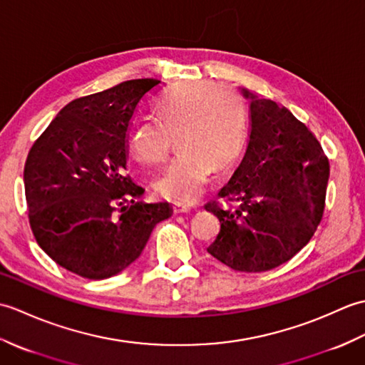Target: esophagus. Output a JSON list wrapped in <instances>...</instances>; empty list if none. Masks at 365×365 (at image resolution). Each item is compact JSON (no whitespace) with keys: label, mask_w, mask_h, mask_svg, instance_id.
<instances>
[{"label":"esophagus","mask_w":365,"mask_h":365,"mask_svg":"<svg viewBox=\"0 0 365 365\" xmlns=\"http://www.w3.org/2000/svg\"><path fill=\"white\" fill-rule=\"evenodd\" d=\"M174 212H175V213H190V212H191V207H190V205L175 204V205H174Z\"/></svg>","instance_id":"esophagus-1"}]
</instances>
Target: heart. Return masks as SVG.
<instances>
[{"instance_id":"1","label":"heart","mask_w":365,"mask_h":365,"mask_svg":"<svg viewBox=\"0 0 365 365\" xmlns=\"http://www.w3.org/2000/svg\"><path fill=\"white\" fill-rule=\"evenodd\" d=\"M245 135V106L234 91L210 81H185L161 100L157 119L131 131L128 149L136 161L155 166L168 158L177 138L180 152L153 188L173 202L190 204L205 190L213 168L222 170L235 161Z\"/></svg>"}]
</instances>
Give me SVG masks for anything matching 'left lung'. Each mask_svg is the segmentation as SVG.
Masks as SVG:
<instances>
[{
    "instance_id": "1",
    "label": "left lung",
    "mask_w": 365,
    "mask_h": 365,
    "mask_svg": "<svg viewBox=\"0 0 365 365\" xmlns=\"http://www.w3.org/2000/svg\"><path fill=\"white\" fill-rule=\"evenodd\" d=\"M242 92L250 98V141L218 192L238 205H205L221 222L207 251L232 269L260 273L290 260L312 238L324 210L329 161L312 131L287 108Z\"/></svg>"
}]
</instances>
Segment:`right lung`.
Returning <instances> with one entry per match:
<instances>
[{"instance_id":"obj_1","label":"right lung","mask_w":365,"mask_h":365,"mask_svg":"<svg viewBox=\"0 0 365 365\" xmlns=\"http://www.w3.org/2000/svg\"><path fill=\"white\" fill-rule=\"evenodd\" d=\"M152 78L123 81L66 105L28 153L25 195L38 246L72 273L106 279L131 265L153 227L173 215L144 204L125 175L127 135Z\"/></svg>"}]
</instances>
